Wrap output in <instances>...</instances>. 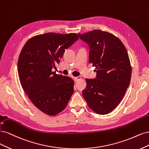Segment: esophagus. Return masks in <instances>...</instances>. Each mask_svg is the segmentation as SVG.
<instances>
[{
    "instance_id": "esophagus-1",
    "label": "esophagus",
    "mask_w": 149,
    "mask_h": 149,
    "mask_svg": "<svg viewBox=\"0 0 149 149\" xmlns=\"http://www.w3.org/2000/svg\"><path fill=\"white\" fill-rule=\"evenodd\" d=\"M81 79V77H74V80L77 81H79V80Z\"/></svg>"
}]
</instances>
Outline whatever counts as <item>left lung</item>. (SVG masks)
<instances>
[{
	"label": "left lung",
	"mask_w": 149,
	"mask_h": 149,
	"mask_svg": "<svg viewBox=\"0 0 149 149\" xmlns=\"http://www.w3.org/2000/svg\"><path fill=\"white\" fill-rule=\"evenodd\" d=\"M78 35L88 45L89 62L97 69L96 79H86L83 97L94 112L108 114L121 102L130 84L132 69L126 48L107 31L94 30Z\"/></svg>",
	"instance_id": "left-lung-1"
}]
</instances>
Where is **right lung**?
<instances>
[{"mask_svg": "<svg viewBox=\"0 0 149 149\" xmlns=\"http://www.w3.org/2000/svg\"><path fill=\"white\" fill-rule=\"evenodd\" d=\"M78 40L76 33L36 35L26 41L19 55L18 72L24 92L36 108L49 116L64 109L74 93L73 80L52 69Z\"/></svg>", "mask_w": 149, "mask_h": 149, "instance_id": "1", "label": "right lung"}]
</instances>
